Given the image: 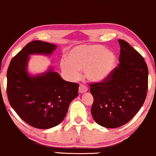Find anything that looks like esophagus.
<instances>
[{
	"label": "esophagus",
	"mask_w": 156,
	"mask_h": 156,
	"mask_svg": "<svg viewBox=\"0 0 156 156\" xmlns=\"http://www.w3.org/2000/svg\"><path fill=\"white\" fill-rule=\"evenodd\" d=\"M87 91V87L83 84H80L79 86V93H84L85 92Z\"/></svg>",
	"instance_id": "obj_1"
}]
</instances>
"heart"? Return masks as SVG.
<instances>
[{
  "instance_id": "obj_1",
  "label": "heart",
  "mask_w": 156,
  "mask_h": 156,
  "mask_svg": "<svg viewBox=\"0 0 156 156\" xmlns=\"http://www.w3.org/2000/svg\"><path fill=\"white\" fill-rule=\"evenodd\" d=\"M61 61V68L70 80H75L84 71L85 76L92 82H101L111 75L117 58L113 51L100 45H80L66 54Z\"/></svg>"
}]
</instances>
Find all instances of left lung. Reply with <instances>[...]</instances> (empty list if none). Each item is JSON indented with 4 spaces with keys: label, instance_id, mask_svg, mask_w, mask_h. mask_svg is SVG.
I'll list each match as a JSON object with an SVG mask.
<instances>
[{
    "label": "left lung",
    "instance_id": "1",
    "mask_svg": "<svg viewBox=\"0 0 156 156\" xmlns=\"http://www.w3.org/2000/svg\"><path fill=\"white\" fill-rule=\"evenodd\" d=\"M119 63L108 78L90 85L93 119L100 126L117 128L134 117L146 100L148 70L144 57L127 41L118 39Z\"/></svg>",
    "mask_w": 156,
    "mask_h": 156
}]
</instances>
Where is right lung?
Returning a JSON list of instances; mask_svg holds the SVG:
<instances>
[{
	"label": "right lung",
	"mask_w": 156,
	"mask_h": 156,
	"mask_svg": "<svg viewBox=\"0 0 156 156\" xmlns=\"http://www.w3.org/2000/svg\"><path fill=\"white\" fill-rule=\"evenodd\" d=\"M56 49L53 44L32 41L13 57L8 69L10 104L24 122L37 129H50L60 124L70 103L78 95V83L64 80L52 68L37 76L28 73L30 55H50Z\"/></svg>",
	"instance_id": "add662e5"
}]
</instances>
